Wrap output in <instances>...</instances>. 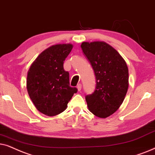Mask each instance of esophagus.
<instances>
[{"label": "esophagus", "mask_w": 155, "mask_h": 155, "mask_svg": "<svg viewBox=\"0 0 155 155\" xmlns=\"http://www.w3.org/2000/svg\"><path fill=\"white\" fill-rule=\"evenodd\" d=\"M81 84H78L77 85V89H78V91H80L81 90Z\"/></svg>", "instance_id": "1"}]
</instances>
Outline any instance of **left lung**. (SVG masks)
<instances>
[{
  "mask_svg": "<svg viewBox=\"0 0 155 155\" xmlns=\"http://www.w3.org/2000/svg\"><path fill=\"white\" fill-rule=\"evenodd\" d=\"M81 47L96 79L94 93L85 97L88 108L97 117L106 118L124 101L128 88V68L120 54L106 42H83Z\"/></svg>",
  "mask_w": 155,
  "mask_h": 155,
  "instance_id": "obj_1",
  "label": "left lung"
}]
</instances>
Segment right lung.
Returning <instances> with one entry per match:
<instances>
[{
	"instance_id": "add662e5",
	"label": "right lung",
	"mask_w": 155,
	"mask_h": 155,
	"mask_svg": "<svg viewBox=\"0 0 155 155\" xmlns=\"http://www.w3.org/2000/svg\"><path fill=\"white\" fill-rule=\"evenodd\" d=\"M72 48L71 44L49 47L37 57L28 71L29 96L36 108L48 116L62 113L77 92V88L69 86V74L64 69V61Z\"/></svg>"
}]
</instances>
